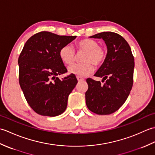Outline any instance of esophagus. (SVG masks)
Wrapping results in <instances>:
<instances>
[{"instance_id": "34e87169", "label": "esophagus", "mask_w": 155, "mask_h": 155, "mask_svg": "<svg viewBox=\"0 0 155 155\" xmlns=\"http://www.w3.org/2000/svg\"><path fill=\"white\" fill-rule=\"evenodd\" d=\"M77 78L78 81H83L84 80L83 78H82V77H77Z\"/></svg>"}]
</instances>
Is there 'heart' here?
<instances>
[{
    "instance_id": "1",
    "label": "heart",
    "mask_w": 155,
    "mask_h": 155,
    "mask_svg": "<svg viewBox=\"0 0 155 155\" xmlns=\"http://www.w3.org/2000/svg\"><path fill=\"white\" fill-rule=\"evenodd\" d=\"M77 46L79 50L87 51L83 59L85 62L72 64L68 68V71L70 74L78 77H86L93 72V64L100 66L103 63L107 57V51L104 47L98 45L97 41L91 38L80 41ZM59 56L64 63L71 64L75 60L76 52L72 45L67 44L60 49Z\"/></svg>"
}]
</instances>
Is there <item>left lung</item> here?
Listing matches in <instances>:
<instances>
[{
    "mask_svg": "<svg viewBox=\"0 0 155 155\" xmlns=\"http://www.w3.org/2000/svg\"><path fill=\"white\" fill-rule=\"evenodd\" d=\"M90 38H102L107 47L106 59L94 74L106 81L101 84L87 78L86 104L94 113L110 114L119 109L132 89L134 57L126 40L115 32H103Z\"/></svg>",
    "mask_w": 155,
    "mask_h": 155,
    "instance_id": "1",
    "label": "left lung"
}]
</instances>
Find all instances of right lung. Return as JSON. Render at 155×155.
<instances>
[{
	"label": "right lung",
	"mask_w": 155,
	"mask_h": 155,
	"mask_svg": "<svg viewBox=\"0 0 155 155\" xmlns=\"http://www.w3.org/2000/svg\"><path fill=\"white\" fill-rule=\"evenodd\" d=\"M47 31L34 35L26 42L18 57L19 84L32 110L37 114L56 117L67 108L68 95L78 81L67 72L59 56L60 49L76 38Z\"/></svg>",
	"instance_id": "1"
}]
</instances>
